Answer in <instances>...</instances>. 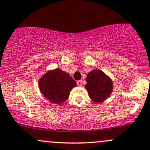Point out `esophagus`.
<instances>
[{
	"label": "esophagus",
	"mask_w": 150,
	"mask_h": 150,
	"mask_svg": "<svg viewBox=\"0 0 150 150\" xmlns=\"http://www.w3.org/2000/svg\"><path fill=\"white\" fill-rule=\"evenodd\" d=\"M77 85L79 86V87H81V86L82 85V80H79V81H77Z\"/></svg>",
	"instance_id": "esophagus-1"
}]
</instances>
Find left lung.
<instances>
[{"mask_svg":"<svg viewBox=\"0 0 150 150\" xmlns=\"http://www.w3.org/2000/svg\"><path fill=\"white\" fill-rule=\"evenodd\" d=\"M86 81L85 88L90 99L94 102H102L112 92V80L100 70H93L89 72Z\"/></svg>","mask_w":150,"mask_h":150,"instance_id":"8db88e82","label":"left lung"}]
</instances>
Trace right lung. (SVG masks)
<instances>
[{
  "mask_svg": "<svg viewBox=\"0 0 150 150\" xmlns=\"http://www.w3.org/2000/svg\"><path fill=\"white\" fill-rule=\"evenodd\" d=\"M76 85L75 81L61 69L47 72L39 80L43 95L52 103L58 104L68 99L70 90Z\"/></svg>",
  "mask_w": 150,
  "mask_h": 150,
  "instance_id": "obj_1",
  "label": "right lung"
}]
</instances>
